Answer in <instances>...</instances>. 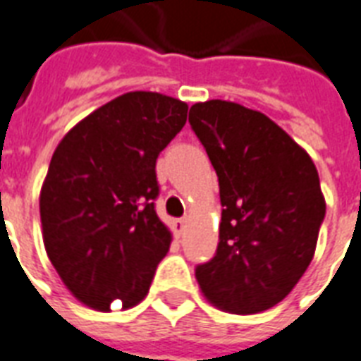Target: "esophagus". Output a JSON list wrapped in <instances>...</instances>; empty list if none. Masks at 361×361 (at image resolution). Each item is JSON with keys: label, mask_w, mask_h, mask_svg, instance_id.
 Returning a JSON list of instances; mask_svg holds the SVG:
<instances>
[{"label": "esophagus", "mask_w": 361, "mask_h": 361, "mask_svg": "<svg viewBox=\"0 0 361 361\" xmlns=\"http://www.w3.org/2000/svg\"><path fill=\"white\" fill-rule=\"evenodd\" d=\"M185 227H187L185 219H176V221H174V233H176V236H180L181 233L185 231Z\"/></svg>", "instance_id": "34e87169"}]
</instances>
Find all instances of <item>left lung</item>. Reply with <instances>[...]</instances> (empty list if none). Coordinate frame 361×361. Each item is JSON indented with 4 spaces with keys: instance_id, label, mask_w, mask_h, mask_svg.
I'll return each instance as SVG.
<instances>
[{
    "instance_id": "1",
    "label": "left lung",
    "mask_w": 361,
    "mask_h": 361,
    "mask_svg": "<svg viewBox=\"0 0 361 361\" xmlns=\"http://www.w3.org/2000/svg\"><path fill=\"white\" fill-rule=\"evenodd\" d=\"M189 123L224 206L216 255L195 272L200 291L225 312H263L295 288L314 257L326 216L318 170L274 121L235 102H199Z\"/></svg>"
}]
</instances>
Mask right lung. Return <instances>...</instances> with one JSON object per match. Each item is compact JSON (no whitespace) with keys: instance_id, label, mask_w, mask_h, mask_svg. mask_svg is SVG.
I'll return each mask as SVG.
<instances>
[{"instance_id":"add662e5","label":"right lung","mask_w":361,"mask_h":361,"mask_svg":"<svg viewBox=\"0 0 361 361\" xmlns=\"http://www.w3.org/2000/svg\"><path fill=\"white\" fill-rule=\"evenodd\" d=\"M185 121V102L126 92L79 121L52 153L39 195L43 242L90 309H130L147 295L172 242L153 202L157 157Z\"/></svg>"}]
</instances>
